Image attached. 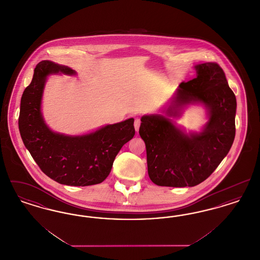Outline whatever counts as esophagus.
Returning a JSON list of instances; mask_svg holds the SVG:
<instances>
[{
	"label": "esophagus",
	"instance_id": "esophagus-1",
	"mask_svg": "<svg viewBox=\"0 0 260 260\" xmlns=\"http://www.w3.org/2000/svg\"><path fill=\"white\" fill-rule=\"evenodd\" d=\"M140 123H141V121H140V119H136V121H135V128H136V132L138 133V131H139V126H140Z\"/></svg>",
	"mask_w": 260,
	"mask_h": 260
}]
</instances>
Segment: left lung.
<instances>
[{"instance_id": "1", "label": "left lung", "mask_w": 260, "mask_h": 260, "mask_svg": "<svg viewBox=\"0 0 260 260\" xmlns=\"http://www.w3.org/2000/svg\"><path fill=\"white\" fill-rule=\"evenodd\" d=\"M194 68L197 77L179 85L161 114L141 117L139 135L146 146L149 177L157 185H198L226 157L235 138L237 101L222 68L213 62ZM196 104L205 107L208 122L201 132L187 134L173 119Z\"/></svg>"}]
</instances>
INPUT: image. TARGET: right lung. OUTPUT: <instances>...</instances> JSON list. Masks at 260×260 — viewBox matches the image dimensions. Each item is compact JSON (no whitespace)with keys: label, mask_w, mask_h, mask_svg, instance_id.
<instances>
[{"label":"right lung","mask_w":260,"mask_h":260,"mask_svg":"<svg viewBox=\"0 0 260 260\" xmlns=\"http://www.w3.org/2000/svg\"><path fill=\"white\" fill-rule=\"evenodd\" d=\"M58 73L77 74L70 67L50 60L38 63L21 98L20 136L42 172L54 181L70 186L99 184L109 175L123 145L135 136V119L106 124L82 136L51 131L43 117L42 99L48 77Z\"/></svg>","instance_id":"1"}]
</instances>
